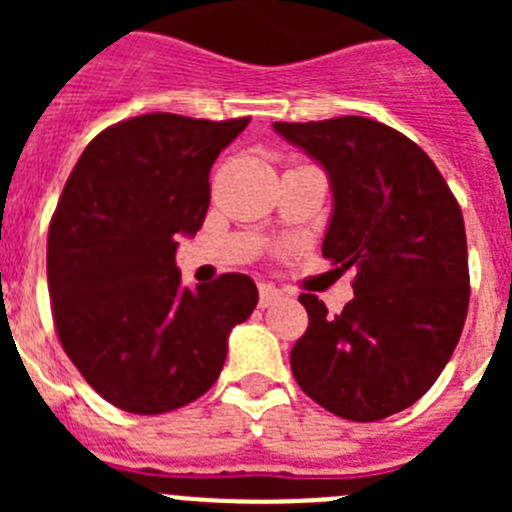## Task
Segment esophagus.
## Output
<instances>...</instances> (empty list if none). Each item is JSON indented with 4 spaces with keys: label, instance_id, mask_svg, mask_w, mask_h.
<instances>
[{
    "label": "esophagus",
    "instance_id": "34e87169",
    "mask_svg": "<svg viewBox=\"0 0 512 512\" xmlns=\"http://www.w3.org/2000/svg\"><path fill=\"white\" fill-rule=\"evenodd\" d=\"M277 300H282V292L277 287H271V284H261L259 287V305L269 307L274 305Z\"/></svg>",
    "mask_w": 512,
    "mask_h": 512
}]
</instances>
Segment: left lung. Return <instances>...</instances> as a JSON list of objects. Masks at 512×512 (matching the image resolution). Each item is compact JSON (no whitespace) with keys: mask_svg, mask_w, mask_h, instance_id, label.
<instances>
[{"mask_svg":"<svg viewBox=\"0 0 512 512\" xmlns=\"http://www.w3.org/2000/svg\"><path fill=\"white\" fill-rule=\"evenodd\" d=\"M328 174L333 212L323 256L356 269L338 315L302 295L305 336L289 364L305 395L338 418L372 423L431 390L469 307L459 202L420 146L369 117L274 122Z\"/></svg>","mask_w":512,"mask_h":512,"instance_id":"obj_1","label":"left lung"}]
</instances>
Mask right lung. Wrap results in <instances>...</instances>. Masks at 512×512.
Here are the masks:
<instances>
[{
  "mask_svg": "<svg viewBox=\"0 0 512 512\" xmlns=\"http://www.w3.org/2000/svg\"><path fill=\"white\" fill-rule=\"evenodd\" d=\"M251 117L153 112L84 148L48 230V292L58 338L81 377L115 408L158 415L210 390L230 330L259 289L246 274L184 287L179 235L210 207V169Z\"/></svg>",
  "mask_w": 512,
  "mask_h": 512,
  "instance_id": "right-lung-1",
  "label": "right lung"
}]
</instances>
